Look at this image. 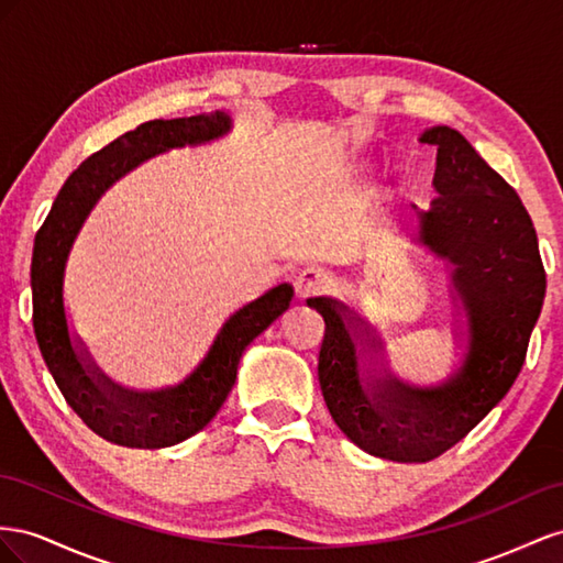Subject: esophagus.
I'll return each mask as SVG.
<instances>
[{"label": "esophagus", "mask_w": 563, "mask_h": 563, "mask_svg": "<svg viewBox=\"0 0 563 563\" xmlns=\"http://www.w3.org/2000/svg\"><path fill=\"white\" fill-rule=\"evenodd\" d=\"M332 287V276L328 271L323 268H316V266H309L299 271V276L295 278V290H297V297L299 299H309V297H316V295H323L328 292Z\"/></svg>", "instance_id": "34e87169"}]
</instances>
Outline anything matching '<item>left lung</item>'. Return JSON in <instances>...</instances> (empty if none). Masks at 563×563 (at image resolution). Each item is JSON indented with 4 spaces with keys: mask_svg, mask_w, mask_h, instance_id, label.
Here are the masks:
<instances>
[{
    "mask_svg": "<svg viewBox=\"0 0 563 563\" xmlns=\"http://www.w3.org/2000/svg\"><path fill=\"white\" fill-rule=\"evenodd\" d=\"M420 143L437 148L439 198L427 210L412 205V243L448 264L457 309L453 373L429 387L396 379L367 318L334 297L307 301L325 320L318 382L334 424L361 451L391 462L439 457L500 404L521 373L548 285L517 190L451 126H429Z\"/></svg>",
    "mask_w": 563,
    "mask_h": 563,
    "instance_id": "left-lung-1",
    "label": "left lung"
}]
</instances>
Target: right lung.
Listing matches in <instances>:
<instances>
[{"label": "right lung", "mask_w": 563, "mask_h": 563, "mask_svg": "<svg viewBox=\"0 0 563 563\" xmlns=\"http://www.w3.org/2000/svg\"><path fill=\"white\" fill-rule=\"evenodd\" d=\"M233 130L229 112L151 120L85 159L63 184L32 250V325L42 358L68 406L101 439L126 448H169L196 437L212 422L238 377L247 344L290 309L292 285L271 287L260 299L231 313L200 363L172 387L132 391L112 382L79 334L70 330L63 280L68 256L85 221L106 190L146 159L172 148L202 146Z\"/></svg>", "instance_id": "right-lung-1"}]
</instances>
